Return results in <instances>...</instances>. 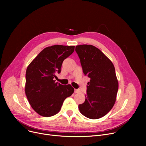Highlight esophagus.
Returning a JSON list of instances; mask_svg holds the SVG:
<instances>
[{"instance_id": "34e87169", "label": "esophagus", "mask_w": 146, "mask_h": 146, "mask_svg": "<svg viewBox=\"0 0 146 146\" xmlns=\"http://www.w3.org/2000/svg\"><path fill=\"white\" fill-rule=\"evenodd\" d=\"M80 92V90L79 89H74V93L77 94V93H79Z\"/></svg>"}]
</instances>
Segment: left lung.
<instances>
[{
  "label": "left lung",
  "instance_id": "obj_1",
  "mask_svg": "<svg viewBox=\"0 0 146 146\" xmlns=\"http://www.w3.org/2000/svg\"><path fill=\"white\" fill-rule=\"evenodd\" d=\"M88 83L85 101L79 105L80 113L90 119L108 113L116 101L118 81L112 61L95 46L79 45L75 49Z\"/></svg>",
  "mask_w": 146,
  "mask_h": 146
}]
</instances>
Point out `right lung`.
<instances>
[{
  "mask_svg": "<svg viewBox=\"0 0 146 146\" xmlns=\"http://www.w3.org/2000/svg\"><path fill=\"white\" fill-rule=\"evenodd\" d=\"M74 51V46L54 45L45 48L28 65L25 92L33 109L41 116L54 115L66 98L74 92L70 85L56 82L63 61Z\"/></svg>",
  "mask_w": 146,
  "mask_h": 146,
  "instance_id": "add662e5",
  "label": "right lung"
}]
</instances>
